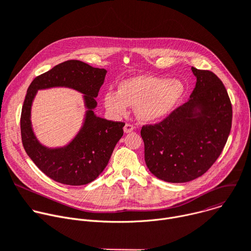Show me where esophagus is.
<instances>
[{
  "mask_svg": "<svg viewBox=\"0 0 251 251\" xmlns=\"http://www.w3.org/2000/svg\"><path fill=\"white\" fill-rule=\"evenodd\" d=\"M134 128H135V127H134L132 124L126 123L125 126H124V132H125V133H130V132H132V131L134 130Z\"/></svg>",
  "mask_w": 251,
  "mask_h": 251,
  "instance_id": "esophagus-1",
  "label": "esophagus"
}]
</instances>
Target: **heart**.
Wrapping results in <instances>:
<instances>
[{"instance_id": "heart-1", "label": "heart", "mask_w": 251, "mask_h": 251, "mask_svg": "<svg viewBox=\"0 0 251 251\" xmlns=\"http://www.w3.org/2000/svg\"><path fill=\"white\" fill-rule=\"evenodd\" d=\"M186 88L178 79L141 76L123 81L119 92L109 91L104 96L106 108L122 115L128 105L135 106L137 117L145 122L165 118L185 96Z\"/></svg>"}]
</instances>
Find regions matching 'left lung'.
<instances>
[{
  "label": "left lung",
  "mask_w": 251,
  "mask_h": 251,
  "mask_svg": "<svg viewBox=\"0 0 251 251\" xmlns=\"http://www.w3.org/2000/svg\"><path fill=\"white\" fill-rule=\"evenodd\" d=\"M190 99L154 125H144L145 162L157 178L183 183L206 172L221 154L231 129L232 106L221 80L192 67Z\"/></svg>",
  "instance_id": "1"
}]
</instances>
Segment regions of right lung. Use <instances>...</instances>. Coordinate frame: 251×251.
<instances>
[{
	"mask_svg": "<svg viewBox=\"0 0 251 251\" xmlns=\"http://www.w3.org/2000/svg\"><path fill=\"white\" fill-rule=\"evenodd\" d=\"M107 71L82 61L63 62L36 77L30 84L21 114L22 142L37 167L51 179L66 185H85L95 180L107 166L112 152L123 136L124 122L97 117L96 97ZM68 86L84 94L85 121L76 137L67 147L48 149L35 138L30 124V107L36 91Z\"/></svg>",
	"mask_w": 251,
	"mask_h": 251,
	"instance_id": "add662e5",
	"label": "right lung"
}]
</instances>
